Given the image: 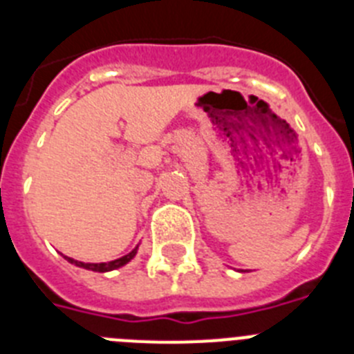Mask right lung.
I'll return each instance as SVG.
<instances>
[{
  "label": "right lung",
  "mask_w": 354,
  "mask_h": 354,
  "mask_svg": "<svg viewBox=\"0 0 354 354\" xmlns=\"http://www.w3.org/2000/svg\"><path fill=\"white\" fill-rule=\"evenodd\" d=\"M134 255H136V248H134L131 253H127V255H124V257L117 259V261L101 262V264H84V262H77L71 257H65V259H67L71 264H76V266H80V268H84V270L97 271V273H106V271H113V270H117V268H122L124 264H127V262H129Z\"/></svg>",
  "instance_id": "add662e5"
}]
</instances>
